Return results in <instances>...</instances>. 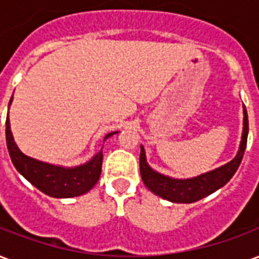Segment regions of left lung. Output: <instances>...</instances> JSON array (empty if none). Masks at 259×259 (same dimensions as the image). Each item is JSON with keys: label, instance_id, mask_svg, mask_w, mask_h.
Masks as SVG:
<instances>
[{"label": "left lung", "instance_id": "1", "mask_svg": "<svg viewBox=\"0 0 259 259\" xmlns=\"http://www.w3.org/2000/svg\"><path fill=\"white\" fill-rule=\"evenodd\" d=\"M243 135L240 141L239 151L230 162L225 163L219 168L209 170L190 179H175L165 175L159 174L148 165L146 158V150L141 146L140 151V174L141 179L147 186V189L155 195H159L163 200L180 204H190L212 194L213 191L221 189L233 178L240 162L244 155L247 146V136H248V116L247 109L243 107Z\"/></svg>", "mask_w": 259, "mask_h": 259}]
</instances>
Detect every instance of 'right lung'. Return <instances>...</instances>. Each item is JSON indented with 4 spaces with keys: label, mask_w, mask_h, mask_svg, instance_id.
Masks as SVG:
<instances>
[{
    "label": "right lung",
    "mask_w": 259,
    "mask_h": 259,
    "mask_svg": "<svg viewBox=\"0 0 259 259\" xmlns=\"http://www.w3.org/2000/svg\"><path fill=\"white\" fill-rule=\"evenodd\" d=\"M12 98L14 97H11L9 105L12 102ZM5 126H7L5 129L7 147H8L9 157L14 166L27 182H30L31 185L42 191L44 194L54 197V198H72V197H77L90 191L100 179L102 166V150H100V152H97L90 161H87L83 165L73 166V168H65L61 165L42 162V161L25 155L14 140V136L11 132V123H9V115L7 116ZM116 133L118 132L108 133L104 137V141Z\"/></svg>",
    "instance_id": "1"
}]
</instances>
